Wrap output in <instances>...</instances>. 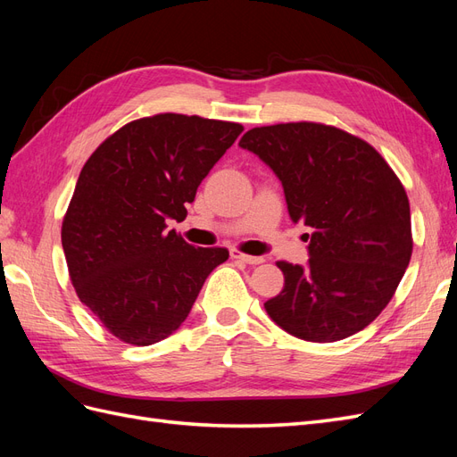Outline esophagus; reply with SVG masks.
<instances>
[{
  "mask_svg": "<svg viewBox=\"0 0 457 457\" xmlns=\"http://www.w3.org/2000/svg\"><path fill=\"white\" fill-rule=\"evenodd\" d=\"M230 257L232 259H237V261H242V262H245V265H261L262 261V257H255V255H245V253H242V252H238V250H232L230 252Z\"/></svg>",
  "mask_w": 457,
  "mask_h": 457,
  "instance_id": "1",
  "label": "esophagus"
}]
</instances>
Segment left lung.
Instances as JSON below:
<instances>
[{"label":"left lung","instance_id":"obj_1","mask_svg":"<svg viewBox=\"0 0 457 457\" xmlns=\"http://www.w3.org/2000/svg\"><path fill=\"white\" fill-rule=\"evenodd\" d=\"M240 146L276 173L289 217L312 230L307 267L276 262L284 289L265 303L269 316L314 343L364 329L389 305L411 257L400 179L371 145L324 123L253 128Z\"/></svg>","mask_w":457,"mask_h":457}]
</instances>
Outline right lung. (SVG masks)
<instances>
[{"mask_svg": "<svg viewBox=\"0 0 457 457\" xmlns=\"http://www.w3.org/2000/svg\"><path fill=\"white\" fill-rule=\"evenodd\" d=\"M244 131L240 123L156 114L126 123L81 170L62 219V250L79 301L123 343L146 347L185 322L225 247L168 230Z\"/></svg>", "mask_w": 457, "mask_h": 457, "instance_id": "add662e5", "label": "right lung"}]
</instances>
